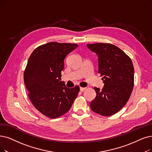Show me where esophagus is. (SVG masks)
Here are the masks:
<instances>
[{
	"label": "esophagus",
	"mask_w": 152,
	"mask_h": 152,
	"mask_svg": "<svg viewBox=\"0 0 152 152\" xmlns=\"http://www.w3.org/2000/svg\"><path fill=\"white\" fill-rule=\"evenodd\" d=\"M86 89V88H84V87H80V90L81 91V92H83V91H84Z\"/></svg>",
	"instance_id": "obj_1"
}]
</instances>
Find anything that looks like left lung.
I'll list each match as a JSON object with an SVG mask.
<instances>
[{"label":"left lung","instance_id":"8db88e82","mask_svg":"<svg viewBox=\"0 0 152 152\" xmlns=\"http://www.w3.org/2000/svg\"><path fill=\"white\" fill-rule=\"evenodd\" d=\"M98 56L99 74L105 84L102 90L94 87L96 97L90 103L92 110L102 116H111L128 102L134 85V69L131 58L111 44H87Z\"/></svg>","mask_w":152,"mask_h":152}]
</instances>
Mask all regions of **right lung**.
Listing matches in <instances>:
<instances>
[{
    "label": "right lung",
    "instance_id": "right-lung-1",
    "mask_svg": "<svg viewBox=\"0 0 152 152\" xmlns=\"http://www.w3.org/2000/svg\"><path fill=\"white\" fill-rule=\"evenodd\" d=\"M76 44L49 42L39 46L28 58L24 83L35 108L45 116L56 118L67 112L80 88H67L61 80L64 59Z\"/></svg>",
    "mask_w": 152,
    "mask_h": 152
}]
</instances>
